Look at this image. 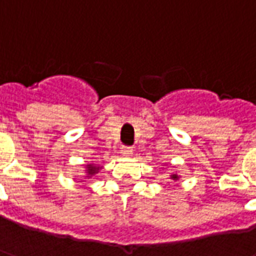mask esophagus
<instances>
[{"mask_svg": "<svg viewBox=\"0 0 256 256\" xmlns=\"http://www.w3.org/2000/svg\"><path fill=\"white\" fill-rule=\"evenodd\" d=\"M120 154H122L123 156L128 158V156L133 155V150H132L130 146H122V150H120Z\"/></svg>", "mask_w": 256, "mask_h": 256, "instance_id": "esophagus-1", "label": "esophagus"}]
</instances>
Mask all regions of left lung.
<instances>
[{"mask_svg":"<svg viewBox=\"0 0 256 256\" xmlns=\"http://www.w3.org/2000/svg\"><path fill=\"white\" fill-rule=\"evenodd\" d=\"M170 180H172V181H178V180H180V176H177V174H172V176H170Z\"/></svg>","mask_w":256,"mask_h":256,"instance_id":"8db88e82","label":"left lung"}]
</instances>
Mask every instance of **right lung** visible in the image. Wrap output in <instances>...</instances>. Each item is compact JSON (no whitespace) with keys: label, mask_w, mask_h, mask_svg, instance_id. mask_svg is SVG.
I'll return each mask as SVG.
<instances>
[{"label":"right lung","mask_w":256,"mask_h":256,"mask_svg":"<svg viewBox=\"0 0 256 256\" xmlns=\"http://www.w3.org/2000/svg\"><path fill=\"white\" fill-rule=\"evenodd\" d=\"M102 167L97 166V164H92V163H88V164H84V176L86 178H92L96 174H98Z\"/></svg>","instance_id":"right-lung-1"}]
</instances>
